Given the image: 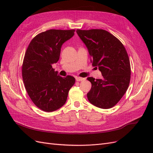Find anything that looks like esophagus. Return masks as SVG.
Wrapping results in <instances>:
<instances>
[{
	"instance_id": "34e87169",
	"label": "esophagus",
	"mask_w": 153,
	"mask_h": 153,
	"mask_svg": "<svg viewBox=\"0 0 153 153\" xmlns=\"http://www.w3.org/2000/svg\"><path fill=\"white\" fill-rule=\"evenodd\" d=\"M75 78H76V81H78V82L82 81V80H85L84 78H81V77H76Z\"/></svg>"
}]
</instances>
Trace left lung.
Returning a JSON list of instances; mask_svg holds the SVG:
<instances>
[{"instance_id":"8db88e82","label":"left lung","mask_w":153,"mask_h":153,"mask_svg":"<svg viewBox=\"0 0 153 153\" xmlns=\"http://www.w3.org/2000/svg\"><path fill=\"white\" fill-rule=\"evenodd\" d=\"M91 56L92 66L98 68L103 78L88 77L92 87L87 94L93 105L103 109L113 107L126 92L130 81V62L122 43L102 29L76 30Z\"/></svg>"}]
</instances>
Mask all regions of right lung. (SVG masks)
Here are the masks:
<instances>
[{
  "label": "right lung",
  "instance_id": "right-lung-1",
  "mask_svg": "<svg viewBox=\"0 0 153 153\" xmlns=\"http://www.w3.org/2000/svg\"><path fill=\"white\" fill-rule=\"evenodd\" d=\"M75 30L50 29L32 39L25 54L22 77L25 89L35 105L53 112L65 104L69 89L75 82L71 76L62 77L52 68L61 47L75 34Z\"/></svg>",
  "mask_w": 153,
  "mask_h": 153
}]
</instances>
